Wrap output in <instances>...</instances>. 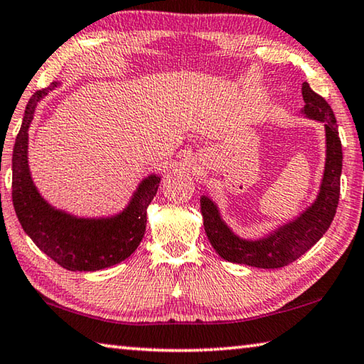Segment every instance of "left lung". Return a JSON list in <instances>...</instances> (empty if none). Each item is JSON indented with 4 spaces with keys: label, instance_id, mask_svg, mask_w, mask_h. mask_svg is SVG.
I'll return each mask as SVG.
<instances>
[{
    "label": "left lung",
    "instance_id": "1",
    "mask_svg": "<svg viewBox=\"0 0 364 364\" xmlns=\"http://www.w3.org/2000/svg\"><path fill=\"white\" fill-rule=\"evenodd\" d=\"M302 95L305 102L302 113L307 118L321 121L326 131V163L320 192L311 206L299 218L259 240H245L235 235L220 218L218 205L208 196H201V214L205 220L203 225L208 240L211 241L215 252L228 262L257 269H282L316 245L334 219L339 205L342 172L339 129L333 108L309 86V82L302 85Z\"/></svg>",
    "mask_w": 364,
    "mask_h": 364
}]
</instances>
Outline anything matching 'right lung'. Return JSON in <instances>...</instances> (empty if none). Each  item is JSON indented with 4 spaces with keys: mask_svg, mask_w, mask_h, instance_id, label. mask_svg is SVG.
<instances>
[{
    "mask_svg": "<svg viewBox=\"0 0 364 364\" xmlns=\"http://www.w3.org/2000/svg\"><path fill=\"white\" fill-rule=\"evenodd\" d=\"M59 86L36 91L25 108L22 127L12 151V203L23 232L54 262L72 272H95L123 262L137 250L146 225V208L156 195L161 176L139 183L127 206L112 218H76L43 198L28 169V127L44 95Z\"/></svg>",
    "mask_w": 364,
    "mask_h": 364,
    "instance_id": "add662e5",
    "label": "right lung"
}]
</instances>
